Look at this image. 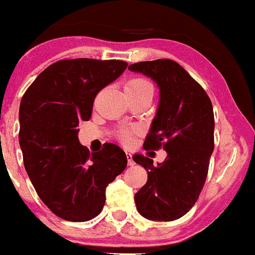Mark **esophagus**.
<instances>
[{
  "label": "esophagus",
  "mask_w": 255,
  "mask_h": 255,
  "mask_svg": "<svg viewBox=\"0 0 255 255\" xmlns=\"http://www.w3.org/2000/svg\"><path fill=\"white\" fill-rule=\"evenodd\" d=\"M127 164H128V165H129V166L134 165V161H133L132 155H130V154H128V153H127Z\"/></svg>",
  "instance_id": "esophagus-1"
}]
</instances>
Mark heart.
I'll list each match as a JSON object with an SVG mask.
<instances>
[{
  "label": "heart",
  "mask_w": 255,
  "mask_h": 255,
  "mask_svg": "<svg viewBox=\"0 0 255 255\" xmlns=\"http://www.w3.org/2000/svg\"><path fill=\"white\" fill-rule=\"evenodd\" d=\"M125 91L128 95H142L151 94L153 95L154 87L151 82L142 76H134L126 80ZM118 139L125 144H129L132 142V132L130 130H121L118 133Z\"/></svg>",
  "instance_id": "heart-1"
}]
</instances>
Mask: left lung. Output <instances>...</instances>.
Instances as JSON below:
<instances>
[{"mask_svg":"<svg viewBox=\"0 0 255 255\" xmlns=\"http://www.w3.org/2000/svg\"><path fill=\"white\" fill-rule=\"evenodd\" d=\"M128 69L153 79L160 91L143 148L168 153L158 165L148 156H133L148 173L146 184L134 195L137 210L148 220H177L194 206L206 181L215 146L212 104L201 85L170 59L140 61Z\"/></svg>","mask_w":255,"mask_h":255,"instance_id":"1","label":"left lung"}]
</instances>
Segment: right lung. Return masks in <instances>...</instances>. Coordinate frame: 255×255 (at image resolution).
Wrapping results in <instances>:
<instances>
[{
    "label": "right lung",
    "mask_w": 255,
    "mask_h": 255,
    "mask_svg": "<svg viewBox=\"0 0 255 255\" xmlns=\"http://www.w3.org/2000/svg\"><path fill=\"white\" fill-rule=\"evenodd\" d=\"M123 60L64 59L49 65L24 92L19 106V145L38 196L63 220L85 222L106 201V187L127 166L126 153L105 143L90 153L79 142L96 95L115 81Z\"/></svg>",
    "instance_id": "obj_1"
}]
</instances>
